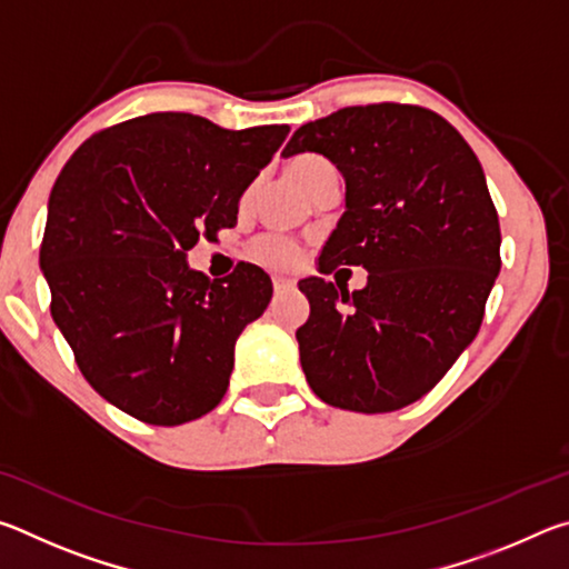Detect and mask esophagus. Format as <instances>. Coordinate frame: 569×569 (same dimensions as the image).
<instances>
[{
	"label": "esophagus",
	"instance_id": "obj_1",
	"mask_svg": "<svg viewBox=\"0 0 569 569\" xmlns=\"http://www.w3.org/2000/svg\"><path fill=\"white\" fill-rule=\"evenodd\" d=\"M273 288H276V293L291 291V288H293V281H291V278H273Z\"/></svg>",
	"mask_w": 569,
	"mask_h": 569
}]
</instances>
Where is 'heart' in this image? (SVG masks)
<instances>
[{
    "instance_id": "obj_1",
    "label": "heart",
    "mask_w": 569,
    "mask_h": 569,
    "mask_svg": "<svg viewBox=\"0 0 569 569\" xmlns=\"http://www.w3.org/2000/svg\"><path fill=\"white\" fill-rule=\"evenodd\" d=\"M329 168H331L329 162L319 156H296L291 162H288V176H291L303 190H308V186H311V182ZM250 256H253L258 263H263L268 268H278V271H288V268H293L298 263V248L283 238H271V236L256 240L253 248H250Z\"/></svg>"
}]
</instances>
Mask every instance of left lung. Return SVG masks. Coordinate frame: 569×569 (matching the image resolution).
<instances>
[{"instance_id":"8db88e82","label":"left lung","mask_w":569,"mask_h":569,"mask_svg":"<svg viewBox=\"0 0 569 569\" xmlns=\"http://www.w3.org/2000/svg\"><path fill=\"white\" fill-rule=\"evenodd\" d=\"M296 152H319L346 180L319 271H369L353 293L298 281L311 303L296 331L306 381L331 407L397 411L437 387L485 319L502 266L485 170L441 114L399 102L306 122L283 148Z\"/></svg>"}]
</instances>
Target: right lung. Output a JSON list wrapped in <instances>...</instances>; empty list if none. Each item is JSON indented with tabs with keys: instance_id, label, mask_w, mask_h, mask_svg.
<instances>
[{
	"instance_id": "1",
	"label": "right lung",
	"mask_w": 569,
	"mask_h": 569,
	"mask_svg": "<svg viewBox=\"0 0 569 569\" xmlns=\"http://www.w3.org/2000/svg\"><path fill=\"white\" fill-rule=\"evenodd\" d=\"M288 124L218 128L152 112L92 134L50 192L40 266L52 319L90 387L130 417L178 427L226 397L240 331L271 303L263 268L188 266L200 236L233 228L238 200Z\"/></svg>"
}]
</instances>
